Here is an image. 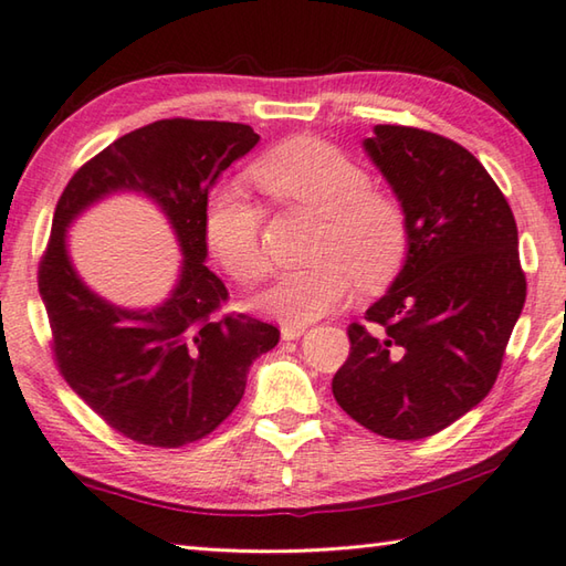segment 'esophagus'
<instances>
[{"label": "esophagus", "mask_w": 566, "mask_h": 566, "mask_svg": "<svg viewBox=\"0 0 566 566\" xmlns=\"http://www.w3.org/2000/svg\"><path fill=\"white\" fill-rule=\"evenodd\" d=\"M306 332V326H294V324H282V338L292 342V338H300Z\"/></svg>", "instance_id": "obj_1"}]
</instances>
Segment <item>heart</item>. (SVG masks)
<instances>
[{"label":"heart","instance_id":"obj_1","mask_svg":"<svg viewBox=\"0 0 566 566\" xmlns=\"http://www.w3.org/2000/svg\"><path fill=\"white\" fill-rule=\"evenodd\" d=\"M252 180L282 208L322 218L310 270L286 272L256 306L282 324L304 326L346 304L354 280L366 292L381 290L403 266L410 230L396 198L374 190L368 170L316 138H294L264 153ZM264 212L232 182H222L205 205V242L214 260L242 286L270 272L262 242Z\"/></svg>","mask_w":566,"mask_h":566}]
</instances>
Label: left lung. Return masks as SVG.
I'll return each mask as SVG.
<instances>
[{"instance_id":"left-lung-1","label":"left lung","mask_w":566,"mask_h":566,"mask_svg":"<svg viewBox=\"0 0 566 566\" xmlns=\"http://www.w3.org/2000/svg\"><path fill=\"white\" fill-rule=\"evenodd\" d=\"M364 148L408 214L403 270L348 326L352 352L332 390L376 436L420 440L495 386L527 296L517 222L505 195L460 143L376 126Z\"/></svg>"}]
</instances>
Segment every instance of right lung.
Returning a JSON list of instances; mask_svg holds the SVG:
<instances>
[{"instance_id":"1","label":"right lung","mask_w":566,"mask_h":566,"mask_svg":"<svg viewBox=\"0 0 566 566\" xmlns=\"http://www.w3.org/2000/svg\"><path fill=\"white\" fill-rule=\"evenodd\" d=\"M256 140L244 123H148L84 163L56 202L39 262L56 368L98 418L140 446L182 448L210 436L238 408L254 358L280 342L272 324L222 314L228 286L205 266L208 192ZM116 189L156 199L186 254L177 292L156 311L130 313L101 301L67 260L70 220Z\"/></svg>"}]
</instances>
